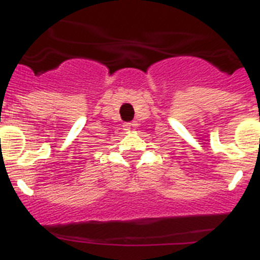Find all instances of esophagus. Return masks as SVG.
Wrapping results in <instances>:
<instances>
[{"instance_id": "34e87169", "label": "esophagus", "mask_w": 260, "mask_h": 260, "mask_svg": "<svg viewBox=\"0 0 260 260\" xmlns=\"http://www.w3.org/2000/svg\"><path fill=\"white\" fill-rule=\"evenodd\" d=\"M133 127V123L127 122V123H123V130H126V132H128V130H132Z\"/></svg>"}]
</instances>
